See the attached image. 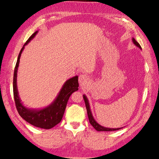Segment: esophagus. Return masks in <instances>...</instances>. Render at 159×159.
<instances>
[{
	"instance_id": "34e87169",
	"label": "esophagus",
	"mask_w": 159,
	"mask_h": 159,
	"mask_svg": "<svg viewBox=\"0 0 159 159\" xmlns=\"http://www.w3.org/2000/svg\"><path fill=\"white\" fill-rule=\"evenodd\" d=\"M89 81V77L84 74H81L79 76V82L81 86L85 85Z\"/></svg>"
}]
</instances>
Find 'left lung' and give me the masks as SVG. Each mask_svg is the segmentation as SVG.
I'll return each mask as SVG.
<instances>
[{
    "instance_id": "8db88e82",
    "label": "left lung",
    "mask_w": 159,
    "mask_h": 159,
    "mask_svg": "<svg viewBox=\"0 0 159 159\" xmlns=\"http://www.w3.org/2000/svg\"><path fill=\"white\" fill-rule=\"evenodd\" d=\"M132 40H133V43H134L135 45H136L138 47H139V48L142 49L140 44H139L138 42L135 40V38H133ZM83 98H84V102H85V105H86V108H87L89 120L90 124L92 125L93 127L96 130H98V131H113V130H117L122 129V128H117V129H110V128H106V127L102 126L99 124L97 123L95 119H94V118H93V116L92 115V113H91L90 106H89V102L88 98H87V96H86L85 95H83Z\"/></svg>"
}]
</instances>
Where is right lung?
<instances>
[{
	"label": "right lung",
	"mask_w": 159,
	"mask_h": 159,
	"mask_svg": "<svg viewBox=\"0 0 159 159\" xmlns=\"http://www.w3.org/2000/svg\"><path fill=\"white\" fill-rule=\"evenodd\" d=\"M38 30L29 38L24 47H22L19 52L17 61H16L15 72L13 77V93L14 98L16 105V110L22 118L28 123L32 124L33 126L41 128L44 129H50L60 123L63 118L64 112H65L67 102L71 94L78 90L79 84H78V76H75L67 80L63 84L59 93L54 101L48 106L40 110H31L24 107L21 103L19 98L17 85H16V76H17V70L19 64L21 54L24 49V47L35 37L38 33Z\"/></svg>",
	"instance_id": "1"
}]
</instances>
